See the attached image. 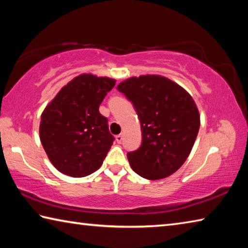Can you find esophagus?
<instances>
[{
    "label": "esophagus",
    "mask_w": 248,
    "mask_h": 248,
    "mask_svg": "<svg viewBox=\"0 0 248 248\" xmlns=\"http://www.w3.org/2000/svg\"><path fill=\"white\" fill-rule=\"evenodd\" d=\"M123 139H124L123 134H118V136H116V141H117V143H121V142H123Z\"/></svg>",
    "instance_id": "34e87169"
}]
</instances>
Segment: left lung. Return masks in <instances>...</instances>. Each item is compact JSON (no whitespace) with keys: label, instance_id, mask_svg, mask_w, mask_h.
<instances>
[{"label":"left lung","instance_id":"8db88e82","mask_svg":"<svg viewBox=\"0 0 248 248\" xmlns=\"http://www.w3.org/2000/svg\"><path fill=\"white\" fill-rule=\"evenodd\" d=\"M117 90L131 100L141 124L142 144L128 153L130 166L145 179L169 177L195 144L200 127L195 100L177 83L156 74L129 78Z\"/></svg>","mask_w":248,"mask_h":248}]
</instances>
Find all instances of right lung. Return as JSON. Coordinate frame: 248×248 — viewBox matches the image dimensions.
Returning a JSON list of instances; mask_svg holds the SVG:
<instances>
[{
    "instance_id": "add662e5",
    "label": "right lung",
    "mask_w": 248,
    "mask_h": 248,
    "mask_svg": "<svg viewBox=\"0 0 248 248\" xmlns=\"http://www.w3.org/2000/svg\"><path fill=\"white\" fill-rule=\"evenodd\" d=\"M115 84L110 78L79 74L44 109L40 141L50 162L62 174L84 177L102 166L114 137L99 105Z\"/></svg>"
}]
</instances>
